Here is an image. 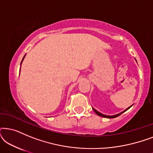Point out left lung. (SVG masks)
<instances>
[{
  "label": "left lung",
  "mask_w": 153,
  "mask_h": 153,
  "mask_svg": "<svg viewBox=\"0 0 153 153\" xmlns=\"http://www.w3.org/2000/svg\"><path fill=\"white\" fill-rule=\"evenodd\" d=\"M131 106H132V105H131ZM131 106H129L128 108H126V109H125V111H122L121 113H120V114H116V115H114V116H106V115H104V114H101V113L99 112V111H97L96 109H95V108H93V109L94 111L95 112V114H97V115H98V116H102V117H104V118H116V117L119 116H120V115L122 114L123 113H124V112L128 110L129 108H131Z\"/></svg>",
  "instance_id": "left-lung-1"
}]
</instances>
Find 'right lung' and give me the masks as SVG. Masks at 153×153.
<instances>
[{"label": "right lung", "instance_id": "add662e5", "mask_svg": "<svg viewBox=\"0 0 153 153\" xmlns=\"http://www.w3.org/2000/svg\"><path fill=\"white\" fill-rule=\"evenodd\" d=\"M25 56H26V55H25ZM25 56H24V58H23V59H22V62H21V65H22V61H23V60L24 59V58H25Z\"/></svg>", "mask_w": 153, "mask_h": 153}]
</instances>
